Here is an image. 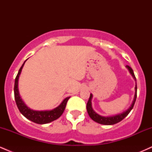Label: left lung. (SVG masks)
<instances>
[{
  "label": "left lung",
  "instance_id": "8db88e82",
  "mask_svg": "<svg viewBox=\"0 0 152 152\" xmlns=\"http://www.w3.org/2000/svg\"><path fill=\"white\" fill-rule=\"evenodd\" d=\"M126 67L127 69H129V71L130 74H132V76H133V78L135 80V81H137L136 80V77H135V75L134 74V71L132 70V68L130 67L129 66H126ZM137 83H136V86H135V94H134V98L133 100V102H132V105L129 106L128 109L126 110L124 112L121 113V114H118L116 115H114V116H101L96 113L95 111H94V109H92V105H91V99L92 97H93V95L91 94H90V97L89 99H88V103L86 104V109H87V112H88V115L91 118L92 120H94V121L97 122V123L101 124H104V125H113L115 124L118 123L123 120L126 116L129 114V112L132 111V109H133L134 104H135L136 102V99H137Z\"/></svg>",
  "mask_w": 152,
  "mask_h": 152
}]
</instances>
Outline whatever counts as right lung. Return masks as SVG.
<instances>
[{"instance_id":"add662e5","label":"right lung","mask_w":152,"mask_h":152,"mask_svg":"<svg viewBox=\"0 0 152 152\" xmlns=\"http://www.w3.org/2000/svg\"><path fill=\"white\" fill-rule=\"evenodd\" d=\"M25 62L26 61H24L20 69H19L18 74L15 79L14 96L15 103H16L19 111L26 118L34 123L38 124H44L50 123L54 120H56L64 113L66 104L70 97L66 98L58 106L52 110H49V111H35V110H32L28 107L23 102V101L22 100V99L20 98L18 91V78Z\"/></svg>"}]
</instances>
